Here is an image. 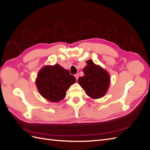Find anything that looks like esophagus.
<instances>
[{"label":"esophagus","instance_id":"1","mask_svg":"<svg viewBox=\"0 0 150 150\" xmlns=\"http://www.w3.org/2000/svg\"><path fill=\"white\" fill-rule=\"evenodd\" d=\"M74 76H75V78H76V80H78V78H79V75H78V74H76L74 75Z\"/></svg>","mask_w":150,"mask_h":150}]
</instances>
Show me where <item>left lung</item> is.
<instances>
[{"label": "left lung", "instance_id": "left-lung-1", "mask_svg": "<svg viewBox=\"0 0 150 150\" xmlns=\"http://www.w3.org/2000/svg\"><path fill=\"white\" fill-rule=\"evenodd\" d=\"M86 62L87 66L83 70L84 76L79 77L78 83L88 96L94 99L100 98L106 94L110 86V75L92 60Z\"/></svg>", "mask_w": 150, "mask_h": 150}]
</instances>
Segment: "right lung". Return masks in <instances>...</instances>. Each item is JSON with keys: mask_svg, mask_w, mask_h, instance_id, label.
Returning <instances> with one entry per match:
<instances>
[{"mask_svg": "<svg viewBox=\"0 0 150 150\" xmlns=\"http://www.w3.org/2000/svg\"><path fill=\"white\" fill-rule=\"evenodd\" d=\"M76 81L69 71L55 64L44 67L38 73L35 83L44 98L51 102H59L65 98L67 90Z\"/></svg>", "mask_w": 150, "mask_h": 150, "instance_id": "add662e5", "label": "right lung"}]
</instances>
